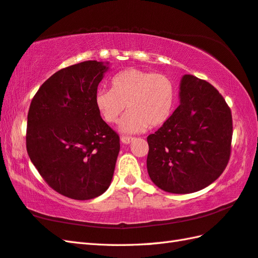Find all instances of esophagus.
<instances>
[{
	"label": "esophagus",
	"mask_w": 258,
	"mask_h": 258,
	"mask_svg": "<svg viewBox=\"0 0 258 258\" xmlns=\"http://www.w3.org/2000/svg\"><path fill=\"white\" fill-rule=\"evenodd\" d=\"M133 140L134 138H131V136H122V138H120V141H122V143L124 144H130Z\"/></svg>",
	"instance_id": "obj_1"
}]
</instances>
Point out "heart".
<instances>
[{
  "mask_svg": "<svg viewBox=\"0 0 258 258\" xmlns=\"http://www.w3.org/2000/svg\"><path fill=\"white\" fill-rule=\"evenodd\" d=\"M176 90L166 75L130 68L115 74L111 90L100 89L94 104L107 124L116 123L126 106L127 114L120 123L124 133H140L165 124L174 111Z\"/></svg>",
  "mask_w": 258,
  "mask_h": 258,
  "instance_id": "b5f03b06",
  "label": "heart"
}]
</instances>
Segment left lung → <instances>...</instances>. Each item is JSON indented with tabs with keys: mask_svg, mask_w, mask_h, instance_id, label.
Returning <instances> with one entry per match:
<instances>
[{
	"mask_svg": "<svg viewBox=\"0 0 258 258\" xmlns=\"http://www.w3.org/2000/svg\"><path fill=\"white\" fill-rule=\"evenodd\" d=\"M179 106L147 136V172L157 187L174 194L205 188L221 176L232 150L233 119L224 97L208 82L185 74Z\"/></svg>",
	"mask_w": 258,
	"mask_h": 258,
	"instance_id": "1",
	"label": "left lung"
}]
</instances>
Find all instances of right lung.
Segmentation results:
<instances>
[{"label":"right lung","mask_w":258,"mask_h":258,"mask_svg":"<svg viewBox=\"0 0 258 258\" xmlns=\"http://www.w3.org/2000/svg\"><path fill=\"white\" fill-rule=\"evenodd\" d=\"M108 70L85 61L57 71L38 89L27 114L26 151L50 187L70 199L102 195L112 182L119 136L94 104Z\"/></svg>","instance_id":"right-lung-1"}]
</instances>
